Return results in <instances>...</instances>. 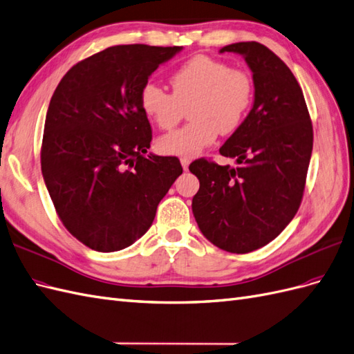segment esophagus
Masks as SVG:
<instances>
[{"label":"esophagus","mask_w":354,"mask_h":354,"mask_svg":"<svg viewBox=\"0 0 354 354\" xmlns=\"http://www.w3.org/2000/svg\"><path fill=\"white\" fill-rule=\"evenodd\" d=\"M180 162H181V167H183V169L187 171L189 169V164H190V159L189 158H181Z\"/></svg>","instance_id":"obj_1"}]
</instances>
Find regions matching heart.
Masks as SVG:
<instances>
[{
	"instance_id": "1",
	"label": "heart",
	"mask_w": 354,
	"mask_h": 354,
	"mask_svg": "<svg viewBox=\"0 0 354 354\" xmlns=\"http://www.w3.org/2000/svg\"><path fill=\"white\" fill-rule=\"evenodd\" d=\"M171 93L147 83L140 93V106L160 129L176 128L189 107V125L164 136L162 153L190 158L213 145L218 132L227 136L243 123L253 101V82L245 71L198 55L169 75Z\"/></svg>"
}]
</instances>
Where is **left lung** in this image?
I'll return each mask as SVG.
<instances>
[{"mask_svg":"<svg viewBox=\"0 0 354 354\" xmlns=\"http://www.w3.org/2000/svg\"><path fill=\"white\" fill-rule=\"evenodd\" d=\"M253 73L250 113L221 147L238 167L194 160L199 180L195 221L208 241L231 253L257 250L279 236L301 205L313 151V125L304 93L279 56L256 41L225 46Z\"/></svg>","mask_w":354,"mask_h":354,"instance_id":"8db88e82","label":"left lung"}]
</instances>
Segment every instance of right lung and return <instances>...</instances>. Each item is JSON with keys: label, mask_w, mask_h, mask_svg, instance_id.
<instances>
[{"label": "right lung", "mask_w": 354, "mask_h": 354, "mask_svg": "<svg viewBox=\"0 0 354 354\" xmlns=\"http://www.w3.org/2000/svg\"><path fill=\"white\" fill-rule=\"evenodd\" d=\"M183 47L123 44L75 64L47 109L41 173L68 232L92 250L129 247L153 223L158 204L183 173L176 156L147 155L140 93Z\"/></svg>", "instance_id": "add662e5"}]
</instances>
